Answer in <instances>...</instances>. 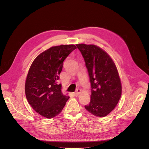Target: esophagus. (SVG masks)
Masks as SVG:
<instances>
[{
    "instance_id": "1",
    "label": "esophagus",
    "mask_w": 149,
    "mask_h": 149,
    "mask_svg": "<svg viewBox=\"0 0 149 149\" xmlns=\"http://www.w3.org/2000/svg\"><path fill=\"white\" fill-rule=\"evenodd\" d=\"M81 89H76V92L74 93V95H75V96H77V95H79L80 93H81Z\"/></svg>"
}]
</instances>
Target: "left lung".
<instances>
[{
	"label": "left lung",
	"mask_w": 149,
	"mask_h": 149,
	"mask_svg": "<svg viewBox=\"0 0 149 149\" xmlns=\"http://www.w3.org/2000/svg\"><path fill=\"white\" fill-rule=\"evenodd\" d=\"M76 46L84 59L91 84V101L85 108L96 116H106L115 108L122 94L115 64L97 46L77 44Z\"/></svg>",
	"instance_id": "8db88e82"
}]
</instances>
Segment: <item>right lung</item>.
Masks as SVG:
<instances>
[{"label":"right lung","instance_id":"add662e5","mask_svg":"<svg viewBox=\"0 0 149 149\" xmlns=\"http://www.w3.org/2000/svg\"><path fill=\"white\" fill-rule=\"evenodd\" d=\"M76 49L74 45L52 47L38 55L31 64L25 83L26 97L41 116L48 119L56 116L69 99L63 94L57 80L64 60Z\"/></svg>","mask_w":149,"mask_h":149}]
</instances>
